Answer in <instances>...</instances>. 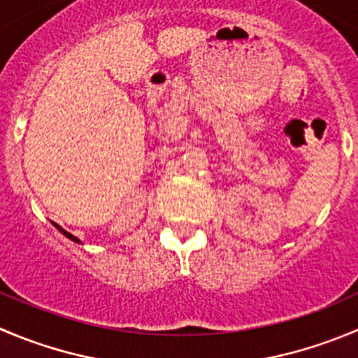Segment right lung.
Listing matches in <instances>:
<instances>
[{
    "label": "right lung",
    "mask_w": 358,
    "mask_h": 358,
    "mask_svg": "<svg viewBox=\"0 0 358 358\" xmlns=\"http://www.w3.org/2000/svg\"><path fill=\"white\" fill-rule=\"evenodd\" d=\"M54 227H56V228H57V230H59V232H61V234H63V236H66V237H68V239H71V241H73V243H80V239H77V237H75V236H71V234H70V232H66V230H64V228H61V227H59V224H56V223H54Z\"/></svg>",
    "instance_id": "obj_1"
}]
</instances>
